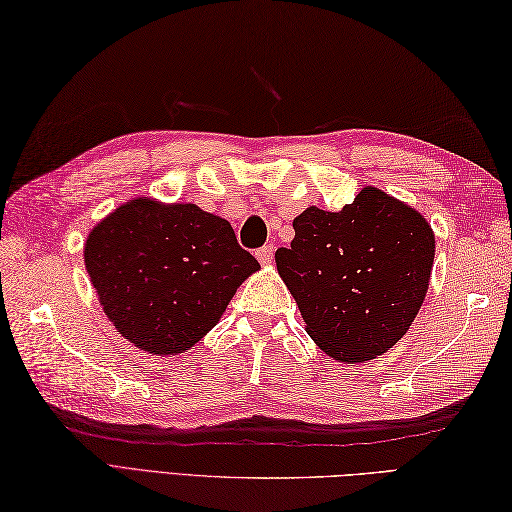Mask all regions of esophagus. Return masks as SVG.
I'll use <instances>...</instances> for the list:
<instances>
[{"instance_id": "esophagus-1", "label": "esophagus", "mask_w": 512, "mask_h": 512, "mask_svg": "<svg viewBox=\"0 0 512 512\" xmlns=\"http://www.w3.org/2000/svg\"><path fill=\"white\" fill-rule=\"evenodd\" d=\"M256 258H258L260 265H271V260H273V245H265V247L256 249Z\"/></svg>"}]
</instances>
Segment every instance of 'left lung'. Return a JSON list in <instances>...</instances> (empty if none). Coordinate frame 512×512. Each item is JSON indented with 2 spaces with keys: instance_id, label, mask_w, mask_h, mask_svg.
Returning <instances> with one entry per match:
<instances>
[{
  "instance_id": "8db88e82",
  "label": "left lung",
  "mask_w": 512,
  "mask_h": 512,
  "mask_svg": "<svg viewBox=\"0 0 512 512\" xmlns=\"http://www.w3.org/2000/svg\"><path fill=\"white\" fill-rule=\"evenodd\" d=\"M293 230L276 265L310 339L352 365L391 350L428 293L430 223L400 199L365 186L339 213L306 208Z\"/></svg>"
}]
</instances>
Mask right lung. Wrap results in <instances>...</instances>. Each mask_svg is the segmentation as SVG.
<instances>
[{
  "label": "right lung",
  "instance_id": "add662e5",
  "mask_svg": "<svg viewBox=\"0 0 512 512\" xmlns=\"http://www.w3.org/2000/svg\"><path fill=\"white\" fill-rule=\"evenodd\" d=\"M84 265L104 313L139 350L182 354L260 269L230 223L195 204L134 197L91 230Z\"/></svg>",
  "mask_w": 512,
  "mask_h": 512
}]
</instances>
